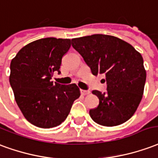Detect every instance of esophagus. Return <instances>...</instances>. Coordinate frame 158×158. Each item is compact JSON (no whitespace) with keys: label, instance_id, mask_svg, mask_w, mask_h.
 Returning a JSON list of instances; mask_svg holds the SVG:
<instances>
[{"label":"esophagus","instance_id":"obj_1","mask_svg":"<svg viewBox=\"0 0 158 158\" xmlns=\"http://www.w3.org/2000/svg\"><path fill=\"white\" fill-rule=\"evenodd\" d=\"M80 92H81V95H87V94H89V93H90V92H89V91L82 90V89H81Z\"/></svg>","mask_w":158,"mask_h":158}]
</instances>
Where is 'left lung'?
Listing matches in <instances>:
<instances>
[{"label": "left lung", "mask_w": 158, "mask_h": 158, "mask_svg": "<svg viewBox=\"0 0 158 158\" xmlns=\"http://www.w3.org/2000/svg\"><path fill=\"white\" fill-rule=\"evenodd\" d=\"M94 76L104 74L107 91H93L99 104L90 109L93 121L103 126L121 125L140 104L147 74L143 58L130 44L116 37L93 34L71 40Z\"/></svg>", "instance_id": "obj_1"}]
</instances>
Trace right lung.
<instances>
[{"label": "right lung", "mask_w": 158, "mask_h": 158, "mask_svg": "<svg viewBox=\"0 0 158 158\" xmlns=\"http://www.w3.org/2000/svg\"><path fill=\"white\" fill-rule=\"evenodd\" d=\"M71 40L45 38L28 44L18 51L10 65L9 81L15 100L27 121L40 128L55 127L67 118L80 97L76 84L50 81L58 71Z\"/></svg>", "instance_id": "obj_1"}]
</instances>
